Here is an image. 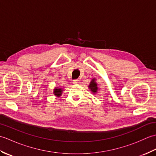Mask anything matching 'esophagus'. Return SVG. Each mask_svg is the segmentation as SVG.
Masks as SVG:
<instances>
[{"label": "esophagus", "mask_w": 156, "mask_h": 156, "mask_svg": "<svg viewBox=\"0 0 156 156\" xmlns=\"http://www.w3.org/2000/svg\"><path fill=\"white\" fill-rule=\"evenodd\" d=\"M79 82H80V80H73V83H74V84H78Z\"/></svg>", "instance_id": "obj_1"}]
</instances>
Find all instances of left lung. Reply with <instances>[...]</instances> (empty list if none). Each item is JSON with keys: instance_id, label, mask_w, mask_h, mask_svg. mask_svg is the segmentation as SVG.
Wrapping results in <instances>:
<instances>
[{"instance_id": "8db88e82", "label": "left lung", "mask_w": 156, "mask_h": 156, "mask_svg": "<svg viewBox=\"0 0 156 156\" xmlns=\"http://www.w3.org/2000/svg\"><path fill=\"white\" fill-rule=\"evenodd\" d=\"M88 88L91 90V92H92V93H93V94L97 93V91H98V88L97 81H96V79L95 78H93L91 80L90 84H89V86H88Z\"/></svg>"}]
</instances>
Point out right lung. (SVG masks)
I'll return each mask as SVG.
<instances>
[{
    "label": "right lung",
    "instance_id": "obj_1",
    "mask_svg": "<svg viewBox=\"0 0 156 156\" xmlns=\"http://www.w3.org/2000/svg\"><path fill=\"white\" fill-rule=\"evenodd\" d=\"M63 89L62 88H55L54 90V94L57 97H60L62 94Z\"/></svg>",
    "mask_w": 156,
    "mask_h": 156
}]
</instances>
